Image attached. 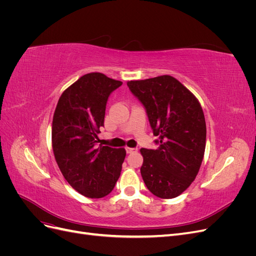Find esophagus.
Instances as JSON below:
<instances>
[{
	"label": "esophagus",
	"instance_id": "obj_1",
	"mask_svg": "<svg viewBox=\"0 0 256 256\" xmlns=\"http://www.w3.org/2000/svg\"><path fill=\"white\" fill-rule=\"evenodd\" d=\"M126 152H127V154L136 152H138V148H136V147H126Z\"/></svg>",
	"mask_w": 256,
	"mask_h": 256
}]
</instances>
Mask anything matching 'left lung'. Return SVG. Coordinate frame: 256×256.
Here are the masks:
<instances>
[{
    "label": "left lung",
    "instance_id": "obj_1",
    "mask_svg": "<svg viewBox=\"0 0 256 256\" xmlns=\"http://www.w3.org/2000/svg\"><path fill=\"white\" fill-rule=\"evenodd\" d=\"M132 95L142 104L156 150L142 148L141 175L154 196L176 198L196 180L206 144V122L198 99L171 76L129 81Z\"/></svg>",
    "mask_w": 256,
    "mask_h": 256
}]
</instances>
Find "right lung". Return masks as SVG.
<instances>
[{
  "label": "right lung",
  "instance_id": "obj_1",
  "mask_svg": "<svg viewBox=\"0 0 256 256\" xmlns=\"http://www.w3.org/2000/svg\"><path fill=\"white\" fill-rule=\"evenodd\" d=\"M122 84L100 72L84 74L62 94L54 112V157L68 184L86 198L108 196L120 175L126 150L97 143L108 99Z\"/></svg>",
  "mask_w": 256,
  "mask_h": 256
}]
</instances>
